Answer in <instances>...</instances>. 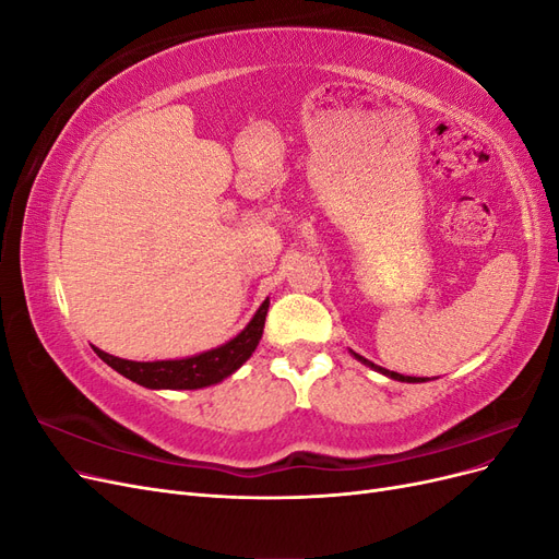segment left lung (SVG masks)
I'll list each match as a JSON object with an SVG mask.
<instances>
[{
    "instance_id": "8db88e82",
    "label": "left lung",
    "mask_w": 559,
    "mask_h": 559,
    "mask_svg": "<svg viewBox=\"0 0 559 559\" xmlns=\"http://www.w3.org/2000/svg\"><path fill=\"white\" fill-rule=\"evenodd\" d=\"M354 357H357L359 361H364L366 366H370V368H376V370H380V373H382V376H386V378H392V380H399V382H425V378H411V376H401V373H394V370H384V368L376 366L373 361H368V359L359 357V354H354Z\"/></svg>"
}]
</instances>
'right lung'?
Here are the masks:
<instances>
[{
    "mask_svg": "<svg viewBox=\"0 0 559 559\" xmlns=\"http://www.w3.org/2000/svg\"><path fill=\"white\" fill-rule=\"evenodd\" d=\"M270 300H263L259 312L247 324V329L235 335L230 343L202 352L198 357L189 359H175V361H128L111 357V354L95 349V354L103 359L107 366H111L116 373L126 376L128 380L138 382L148 389H200L222 382L230 373H235L249 357L251 352L257 349L263 326H265V314H267Z\"/></svg>",
    "mask_w": 559,
    "mask_h": 559,
    "instance_id": "add662e5",
    "label": "right lung"
}]
</instances>
